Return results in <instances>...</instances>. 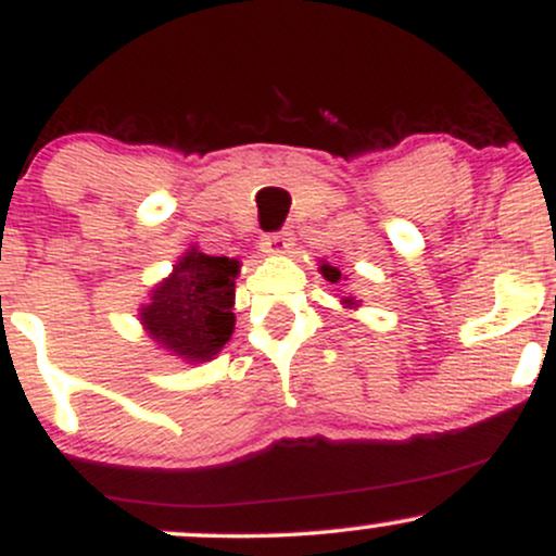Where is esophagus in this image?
<instances>
[{"label": "esophagus", "instance_id": "34e87169", "mask_svg": "<svg viewBox=\"0 0 556 556\" xmlns=\"http://www.w3.org/2000/svg\"><path fill=\"white\" fill-rule=\"evenodd\" d=\"M287 248H290L287 232H274L261 242V253H264V256H282V253H287Z\"/></svg>", "mask_w": 556, "mask_h": 556}]
</instances>
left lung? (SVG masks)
Returning <instances> with one entry per match:
<instances>
[{
  "label": "left lung",
  "mask_w": 556,
  "mask_h": 556,
  "mask_svg": "<svg viewBox=\"0 0 556 556\" xmlns=\"http://www.w3.org/2000/svg\"><path fill=\"white\" fill-rule=\"evenodd\" d=\"M318 271H321V277L327 279V282H331V285L340 282V279H342V271L337 269V266L327 264V261H321V266H318ZM340 303L344 305V308H358L361 300H358V298H353V295H344V298L340 300Z\"/></svg>",
  "instance_id": "obj_1"
}]
</instances>
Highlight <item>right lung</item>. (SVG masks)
Returning a JSON list of instances; mask_svg holds the SVG:
<instances>
[{
  "label": "right lung",
  "instance_id": "1",
  "mask_svg": "<svg viewBox=\"0 0 556 556\" xmlns=\"http://www.w3.org/2000/svg\"><path fill=\"white\" fill-rule=\"evenodd\" d=\"M238 274V258L208 256L190 245L138 308L149 340L190 366L214 361L235 331Z\"/></svg>",
  "mask_w": 556,
  "mask_h": 556
}]
</instances>
